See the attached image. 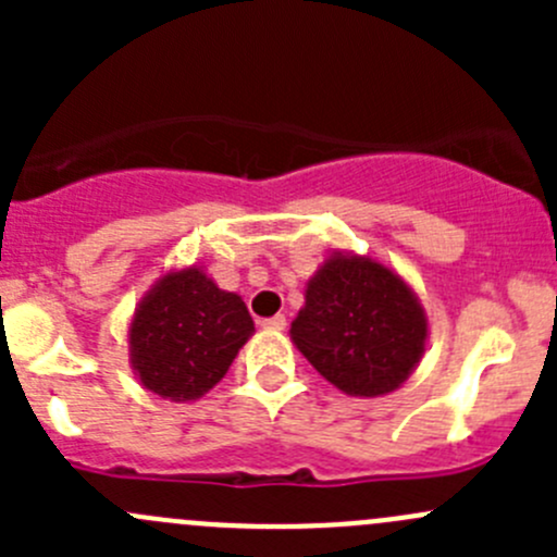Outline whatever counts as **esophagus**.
<instances>
[{
	"mask_svg": "<svg viewBox=\"0 0 557 557\" xmlns=\"http://www.w3.org/2000/svg\"><path fill=\"white\" fill-rule=\"evenodd\" d=\"M261 325L269 331H283L288 325V320H285V314H272V318H263Z\"/></svg>",
	"mask_w": 557,
	"mask_h": 557,
	"instance_id": "esophagus-1",
	"label": "esophagus"
}]
</instances>
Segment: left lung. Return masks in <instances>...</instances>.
Here are the masks:
<instances>
[{"instance_id": "8db88e82", "label": "left lung", "mask_w": 557, "mask_h": 557, "mask_svg": "<svg viewBox=\"0 0 557 557\" xmlns=\"http://www.w3.org/2000/svg\"><path fill=\"white\" fill-rule=\"evenodd\" d=\"M425 314L412 290L372 258L334 256L307 285L290 325L296 347L352 396L396 391L425 350Z\"/></svg>"}]
</instances>
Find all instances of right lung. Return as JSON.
Returning a JSON list of instances; mask_svg holds the SVG:
<instances>
[{"label":"right lung","instance_id":"right-lung-1","mask_svg":"<svg viewBox=\"0 0 557 557\" xmlns=\"http://www.w3.org/2000/svg\"><path fill=\"white\" fill-rule=\"evenodd\" d=\"M250 334L245 301L199 269H185L166 274L139 305L132 363L148 391L190 401L221 383Z\"/></svg>","mask_w":557,"mask_h":557}]
</instances>
